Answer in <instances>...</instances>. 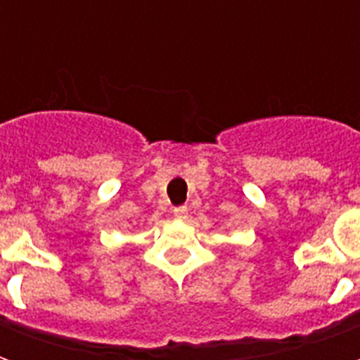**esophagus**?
<instances>
[{
	"instance_id": "34e87169",
	"label": "esophagus",
	"mask_w": 360,
	"mask_h": 360,
	"mask_svg": "<svg viewBox=\"0 0 360 360\" xmlns=\"http://www.w3.org/2000/svg\"><path fill=\"white\" fill-rule=\"evenodd\" d=\"M173 216H175L177 219H187L188 208L187 206H177V208H173Z\"/></svg>"
}]
</instances>
